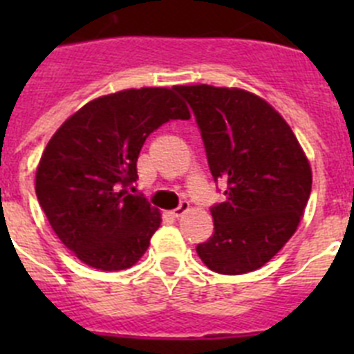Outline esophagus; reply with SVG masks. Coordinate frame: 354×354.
Returning <instances> with one entry per match:
<instances>
[{
	"instance_id": "1",
	"label": "esophagus",
	"mask_w": 354,
	"mask_h": 354,
	"mask_svg": "<svg viewBox=\"0 0 354 354\" xmlns=\"http://www.w3.org/2000/svg\"><path fill=\"white\" fill-rule=\"evenodd\" d=\"M187 211H189V202H180L179 207L171 211V216H174V218H180V216Z\"/></svg>"
}]
</instances>
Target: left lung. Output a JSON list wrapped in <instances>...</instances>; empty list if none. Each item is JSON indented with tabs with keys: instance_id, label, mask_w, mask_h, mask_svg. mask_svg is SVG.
Returning <instances> with one entry per match:
<instances>
[{
	"instance_id": "1",
	"label": "left lung",
	"mask_w": 354,
	"mask_h": 354,
	"mask_svg": "<svg viewBox=\"0 0 354 354\" xmlns=\"http://www.w3.org/2000/svg\"><path fill=\"white\" fill-rule=\"evenodd\" d=\"M195 113L212 179L227 184L211 207L214 234L196 246L209 270L255 271L283 248L306 207L312 170L282 115L255 93L175 86Z\"/></svg>"
}]
</instances>
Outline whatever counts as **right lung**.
Returning a JSON list of instances; mask_svg holds the SVG:
<instances>
[{"instance_id": "right-lung-1", "label": "right lung", "mask_w": 354, "mask_h": 354, "mask_svg": "<svg viewBox=\"0 0 354 354\" xmlns=\"http://www.w3.org/2000/svg\"><path fill=\"white\" fill-rule=\"evenodd\" d=\"M189 111L174 88H131L86 102L53 134L35 192L49 225L84 264L127 270L142 259L161 214L131 195L147 136Z\"/></svg>"}]
</instances>
